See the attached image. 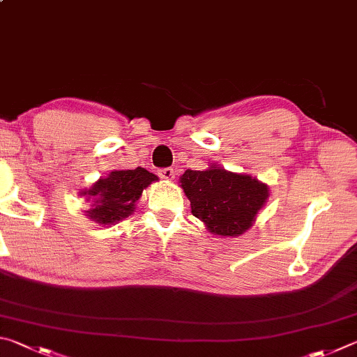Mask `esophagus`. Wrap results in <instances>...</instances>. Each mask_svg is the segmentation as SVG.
<instances>
[{
    "label": "esophagus",
    "mask_w": 357,
    "mask_h": 357,
    "mask_svg": "<svg viewBox=\"0 0 357 357\" xmlns=\"http://www.w3.org/2000/svg\"><path fill=\"white\" fill-rule=\"evenodd\" d=\"M158 175L162 180H174L175 178V171L172 167H162L158 171Z\"/></svg>",
    "instance_id": "34e87169"
}]
</instances>
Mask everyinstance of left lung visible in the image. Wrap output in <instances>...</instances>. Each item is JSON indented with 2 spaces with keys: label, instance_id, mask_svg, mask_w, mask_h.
<instances>
[{
  "label": "left lung",
  "instance_id": "left-lung-1",
  "mask_svg": "<svg viewBox=\"0 0 357 357\" xmlns=\"http://www.w3.org/2000/svg\"><path fill=\"white\" fill-rule=\"evenodd\" d=\"M191 213L213 235L240 236L251 229L270 190L248 174L229 172L211 165L205 171H185L180 177Z\"/></svg>",
  "mask_w": 357,
  "mask_h": 357
}]
</instances>
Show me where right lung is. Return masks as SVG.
Wrapping results in <instances>:
<instances>
[{"label": "right lung", "mask_w": 357, "mask_h": 357, "mask_svg": "<svg viewBox=\"0 0 357 357\" xmlns=\"http://www.w3.org/2000/svg\"><path fill=\"white\" fill-rule=\"evenodd\" d=\"M156 180L158 177L144 167L109 172L89 190L81 191V196L92 199L87 216L102 226L117 224L133 213L142 191Z\"/></svg>", "instance_id": "obj_1"}]
</instances>
